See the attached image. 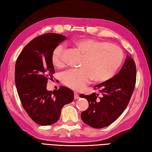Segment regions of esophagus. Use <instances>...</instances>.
Instances as JSON below:
<instances>
[{"mask_svg": "<svg viewBox=\"0 0 152 152\" xmlns=\"http://www.w3.org/2000/svg\"><path fill=\"white\" fill-rule=\"evenodd\" d=\"M74 98H75V99H79V94H77V93H76V92L74 93Z\"/></svg>", "mask_w": 152, "mask_h": 152, "instance_id": "esophagus-1", "label": "esophagus"}]
</instances>
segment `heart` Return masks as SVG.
<instances>
[{"label":"heart","instance_id":"1","mask_svg":"<svg viewBox=\"0 0 152 152\" xmlns=\"http://www.w3.org/2000/svg\"><path fill=\"white\" fill-rule=\"evenodd\" d=\"M73 46L83 55L79 70L70 69L63 74V83L74 90H81L91 80L105 82L115 75L123 61V53L119 47L93 39H81L73 42ZM53 65H64V48L59 45L51 55Z\"/></svg>","mask_w":152,"mask_h":152}]
</instances>
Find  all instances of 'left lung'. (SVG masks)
Returning a JSON list of instances; mask_svg holds the SVG:
<instances>
[{
	"label": "left lung",
	"instance_id": "obj_1",
	"mask_svg": "<svg viewBox=\"0 0 152 152\" xmlns=\"http://www.w3.org/2000/svg\"><path fill=\"white\" fill-rule=\"evenodd\" d=\"M136 67L134 61L126 56L121 70L113 78L95 86L94 89L101 94L93 93L80 97L88 101L89 107L81 114L84 123L94 128H103L115 121L125 109L134 90Z\"/></svg>",
	"mask_w": 152,
	"mask_h": 152
}]
</instances>
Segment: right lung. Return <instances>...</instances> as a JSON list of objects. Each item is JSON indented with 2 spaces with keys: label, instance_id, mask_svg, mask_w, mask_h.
Listing matches in <instances>:
<instances>
[{
  "label": "right lung",
  "instance_id": "obj_1",
  "mask_svg": "<svg viewBox=\"0 0 152 152\" xmlns=\"http://www.w3.org/2000/svg\"><path fill=\"white\" fill-rule=\"evenodd\" d=\"M65 39L57 33L37 37L24 47L16 62L15 81L21 103L29 117L41 126L57 122L61 109L74 99L73 91L66 87L47 89L48 79L52 80L55 73L52 53Z\"/></svg>",
  "mask_w": 152,
  "mask_h": 152
}]
</instances>
